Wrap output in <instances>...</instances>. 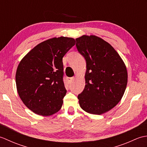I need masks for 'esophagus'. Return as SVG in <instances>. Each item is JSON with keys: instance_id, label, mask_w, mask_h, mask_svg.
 Instances as JSON below:
<instances>
[{"instance_id": "obj_1", "label": "esophagus", "mask_w": 147, "mask_h": 147, "mask_svg": "<svg viewBox=\"0 0 147 147\" xmlns=\"http://www.w3.org/2000/svg\"><path fill=\"white\" fill-rule=\"evenodd\" d=\"M67 80L68 81V82L71 83L72 82H73V80H74V78L73 77H67Z\"/></svg>"}]
</instances>
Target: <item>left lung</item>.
Segmentation results:
<instances>
[{"instance_id": "obj_1", "label": "left lung", "mask_w": 147, "mask_h": 147, "mask_svg": "<svg viewBox=\"0 0 147 147\" xmlns=\"http://www.w3.org/2000/svg\"><path fill=\"white\" fill-rule=\"evenodd\" d=\"M78 51L85 59V86L78 98L86 112L100 115L114 108L121 100L127 82L125 64L115 50L95 35L76 39Z\"/></svg>"}]
</instances>
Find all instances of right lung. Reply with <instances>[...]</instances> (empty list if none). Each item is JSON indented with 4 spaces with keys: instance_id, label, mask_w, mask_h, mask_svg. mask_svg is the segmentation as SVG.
Returning <instances> with one entry per match:
<instances>
[{
    "instance_id": "obj_1",
    "label": "right lung",
    "mask_w": 147,
    "mask_h": 147,
    "mask_svg": "<svg viewBox=\"0 0 147 147\" xmlns=\"http://www.w3.org/2000/svg\"><path fill=\"white\" fill-rule=\"evenodd\" d=\"M73 38L61 36L39 43L24 56L16 73L19 96L38 115L58 112L66 93L63 82L62 58L75 45Z\"/></svg>"
}]
</instances>
